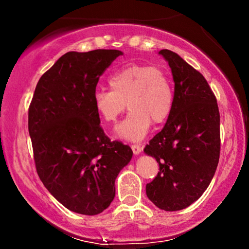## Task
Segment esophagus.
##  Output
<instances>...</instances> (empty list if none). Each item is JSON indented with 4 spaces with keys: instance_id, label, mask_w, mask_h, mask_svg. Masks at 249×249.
Returning <instances> with one entry per match:
<instances>
[{
    "instance_id": "esophagus-1",
    "label": "esophagus",
    "mask_w": 249,
    "mask_h": 249,
    "mask_svg": "<svg viewBox=\"0 0 249 249\" xmlns=\"http://www.w3.org/2000/svg\"><path fill=\"white\" fill-rule=\"evenodd\" d=\"M131 148H132V151H133V153L136 154H139L142 152V147L141 146V145H132V146H131Z\"/></svg>"
}]
</instances>
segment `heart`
<instances>
[{
	"instance_id": "1",
	"label": "heart",
	"mask_w": 249,
	"mask_h": 249,
	"mask_svg": "<svg viewBox=\"0 0 249 249\" xmlns=\"http://www.w3.org/2000/svg\"><path fill=\"white\" fill-rule=\"evenodd\" d=\"M111 90H97L93 107L104 122L113 123L127 107L126 118L116 127V136L137 142L146 136L151 124H161L170 117L174 91L170 73L160 67L128 64L108 78Z\"/></svg>"
}]
</instances>
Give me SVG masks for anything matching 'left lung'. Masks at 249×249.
Instances as JSON below:
<instances>
[{
    "label": "left lung",
    "instance_id": "obj_1",
    "mask_svg": "<svg viewBox=\"0 0 249 249\" xmlns=\"http://www.w3.org/2000/svg\"><path fill=\"white\" fill-rule=\"evenodd\" d=\"M159 55L172 71L174 104L166 124L144 148L159 172L146 185L147 198L160 210H184L213 179L220 156V113L205 77L173 51Z\"/></svg>",
    "mask_w": 249,
    "mask_h": 249
}]
</instances>
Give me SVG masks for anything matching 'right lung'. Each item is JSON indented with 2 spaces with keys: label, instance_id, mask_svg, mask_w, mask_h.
Masks as SVG:
<instances>
[{
  "label": "right lung",
  "instance_id": "add662e5",
  "mask_svg": "<svg viewBox=\"0 0 249 249\" xmlns=\"http://www.w3.org/2000/svg\"><path fill=\"white\" fill-rule=\"evenodd\" d=\"M119 50L64 53L37 83L28 127L36 170L51 196L68 210L96 215L116 194L118 173L132 150L111 142L93 107L97 83Z\"/></svg>",
  "mask_w": 249,
  "mask_h": 249
}]
</instances>
